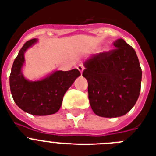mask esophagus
I'll use <instances>...</instances> for the list:
<instances>
[{
	"instance_id": "obj_1",
	"label": "esophagus",
	"mask_w": 156,
	"mask_h": 156,
	"mask_svg": "<svg viewBox=\"0 0 156 156\" xmlns=\"http://www.w3.org/2000/svg\"><path fill=\"white\" fill-rule=\"evenodd\" d=\"M84 69H85V67L83 66V65H79V66H78V69L81 72V73H83V70H84Z\"/></svg>"
}]
</instances>
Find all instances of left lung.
Returning a JSON list of instances; mask_svg holds the SVG:
<instances>
[{
  "mask_svg": "<svg viewBox=\"0 0 156 156\" xmlns=\"http://www.w3.org/2000/svg\"><path fill=\"white\" fill-rule=\"evenodd\" d=\"M115 48L94 55L84 63L88 98L96 115L118 117L134 106L141 90L142 69L135 51L122 39Z\"/></svg>",
  "mask_w": 156,
  "mask_h": 156,
  "instance_id": "left-lung-1",
  "label": "left lung"
}]
</instances>
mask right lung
I'll return each mask as SVG.
<instances>
[{"instance_id":"1","label":"right lung","mask_w":156,"mask_h":156,"mask_svg":"<svg viewBox=\"0 0 156 156\" xmlns=\"http://www.w3.org/2000/svg\"><path fill=\"white\" fill-rule=\"evenodd\" d=\"M36 42V39L28 40L19 51L11 69L9 86L13 100L21 109L31 115L46 116L56 113L60 109L65 93L81 73L73 69L56 71L41 81L25 79L21 72L24 52Z\"/></svg>"}]
</instances>
